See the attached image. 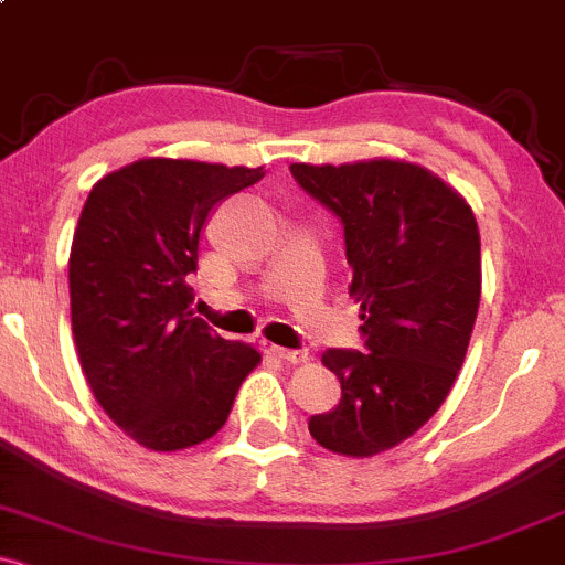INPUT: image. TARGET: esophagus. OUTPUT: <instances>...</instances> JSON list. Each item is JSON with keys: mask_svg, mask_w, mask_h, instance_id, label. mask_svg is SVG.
<instances>
[{"mask_svg": "<svg viewBox=\"0 0 565 565\" xmlns=\"http://www.w3.org/2000/svg\"><path fill=\"white\" fill-rule=\"evenodd\" d=\"M267 352L273 354V358L284 360V362H292V365H302V362H308V352L306 349H284V347H270Z\"/></svg>", "mask_w": 565, "mask_h": 565, "instance_id": "obj_1", "label": "esophagus"}]
</instances>
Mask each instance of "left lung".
<instances>
[{"instance_id": "8db88e82", "label": "left lung", "mask_w": 565, "mask_h": 565, "mask_svg": "<svg viewBox=\"0 0 565 565\" xmlns=\"http://www.w3.org/2000/svg\"><path fill=\"white\" fill-rule=\"evenodd\" d=\"M289 170L343 222L367 347L322 354L341 403L308 430L335 455H382L441 408L466 360L482 298L477 216L444 178L406 159Z\"/></svg>"}]
</instances>
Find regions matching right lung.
Returning a JSON list of instances; mask_svg holds the SVG:
<instances>
[{
  "label": "right lung",
  "instance_id": "obj_1",
  "mask_svg": "<svg viewBox=\"0 0 565 565\" xmlns=\"http://www.w3.org/2000/svg\"><path fill=\"white\" fill-rule=\"evenodd\" d=\"M263 168L138 159L92 186L70 248V311L86 382L140 447L178 452L227 423L243 379L263 362L194 311L189 273L211 207Z\"/></svg>",
  "mask_w": 565,
  "mask_h": 565
}]
</instances>
